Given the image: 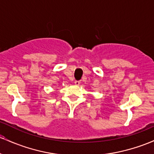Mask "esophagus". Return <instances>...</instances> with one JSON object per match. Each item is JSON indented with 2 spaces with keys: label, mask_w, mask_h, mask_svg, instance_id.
Instances as JSON below:
<instances>
[{
  "label": "esophagus",
  "mask_w": 154,
  "mask_h": 154,
  "mask_svg": "<svg viewBox=\"0 0 154 154\" xmlns=\"http://www.w3.org/2000/svg\"><path fill=\"white\" fill-rule=\"evenodd\" d=\"M74 84H75V86H79V84H80V82H79V81H75V82H74Z\"/></svg>",
  "instance_id": "1"
}]
</instances>
